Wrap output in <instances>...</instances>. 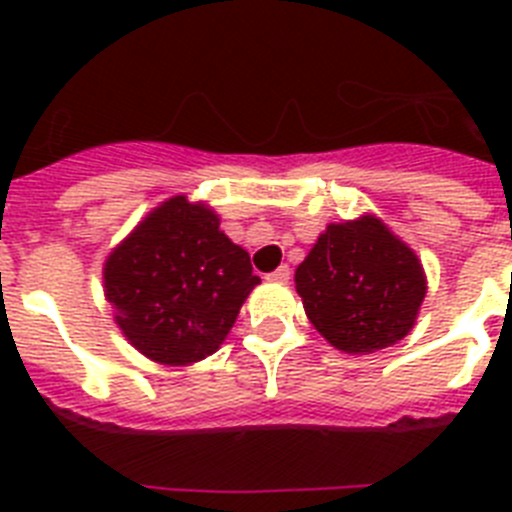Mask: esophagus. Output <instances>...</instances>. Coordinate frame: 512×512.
Returning a JSON list of instances; mask_svg holds the SVG:
<instances>
[{
	"label": "esophagus",
	"mask_w": 512,
	"mask_h": 512,
	"mask_svg": "<svg viewBox=\"0 0 512 512\" xmlns=\"http://www.w3.org/2000/svg\"><path fill=\"white\" fill-rule=\"evenodd\" d=\"M289 277H292V271H289L287 264H282V266H279V269L271 271V274L266 279H271V282H282L284 284V282H289Z\"/></svg>",
	"instance_id": "esophagus-1"
}]
</instances>
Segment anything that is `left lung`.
Listing matches in <instances>:
<instances>
[{"label":"left lung","mask_w":512,"mask_h":512,"mask_svg":"<svg viewBox=\"0 0 512 512\" xmlns=\"http://www.w3.org/2000/svg\"><path fill=\"white\" fill-rule=\"evenodd\" d=\"M320 336L343 354H374L408 336L428 292L420 259L377 215L330 223L295 271Z\"/></svg>","instance_id":"left-lung-1"}]
</instances>
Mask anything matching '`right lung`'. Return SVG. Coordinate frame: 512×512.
Returning a JSON list of instances; mask_svg holds the SVG:
<instances>
[{
	"instance_id": "right-lung-1",
	"label": "right lung",
	"mask_w": 512,
	"mask_h": 512,
	"mask_svg": "<svg viewBox=\"0 0 512 512\" xmlns=\"http://www.w3.org/2000/svg\"><path fill=\"white\" fill-rule=\"evenodd\" d=\"M102 279L122 336L164 366L215 354L261 284L251 256L220 230V215L187 194L153 207L112 248Z\"/></svg>"
}]
</instances>
